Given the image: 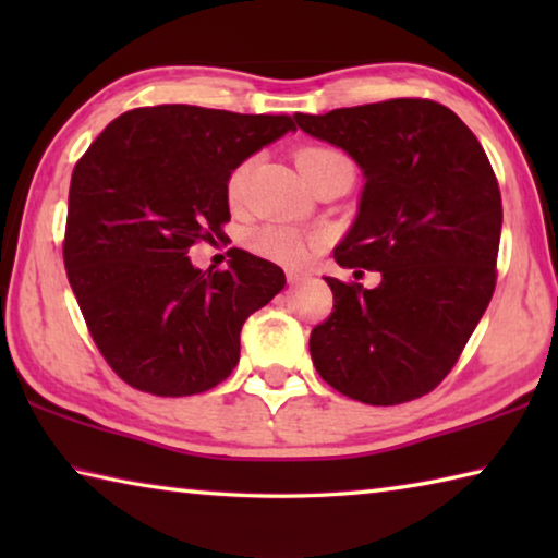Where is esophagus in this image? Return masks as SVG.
I'll list each match as a JSON object with an SVG mask.
<instances>
[{
	"label": "esophagus",
	"instance_id": "obj_1",
	"mask_svg": "<svg viewBox=\"0 0 558 558\" xmlns=\"http://www.w3.org/2000/svg\"><path fill=\"white\" fill-rule=\"evenodd\" d=\"M307 278L305 270H288V282L290 286H298V282H302Z\"/></svg>",
	"mask_w": 558,
	"mask_h": 558
}]
</instances>
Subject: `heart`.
I'll use <instances>...</instances> for the list:
<instances>
[{
	"label": "heart",
	"mask_w": 558,
	"mask_h": 558,
	"mask_svg": "<svg viewBox=\"0 0 558 558\" xmlns=\"http://www.w3.org/2000/svg\"><path fill=\"white\" fill-rule=\"evenodd\" d=\"M352 167V162L339 153L335 147H323V145H310L298 149V167L302 177L323 167ZM245 174H248V162H243L233 169L226 179V199L235 204L241 199L243 186H245ZM245 243H248L251 251H256L258 256L286 263V266H302L313 258V253L319 248V235L302 233L298 229H290V226H278V223H266L258 226V229L248 231L245 235Z\"/></svg>",
	"instance_id": "1"
}]
</instances>
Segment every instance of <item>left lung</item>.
Listing matches in <instances>:
<instances>
[{
	"label": "left lung",
	"mask_w": 558,
	"mask_h": 558,
	"mask_svg": "<svg viewBox=\"0 0 558 558\" xmlns=\"http://www.w3.org/2000/svg\"><path fill=\"white\" fill-rule=\"evenodd\" d=\"M295 120L342 147L366 177L335 260L381 272L374 290L325 278L335 310L310 335L315 369L362 403L421 399L456 366L493 300L502 233L493 165L436 100L393 98Z\"/></svg>",
	"instance_id": "1"
}]
</instances>
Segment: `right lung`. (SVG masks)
<instances>
[{
  "instance_id": "obj_1",
  "label": "right lung",
  "mask_w": 558,
  "mask_h": 558,
  "mask_svg": "<svg viewBox=\"0 0 558 558\" xmlns=\"http://www.w3.org/2000/svg\"><path fill=\"white\" fill-rule=\"evenodd\" d=\"M290 130V116L135 108L75 162L65 272L93 342L132 389H214L239 364L245 319L286 288L276 263L241 248L229 270L194 268L186 253L231 221L233 169Z\"/></svg>"
}]
</instances>
